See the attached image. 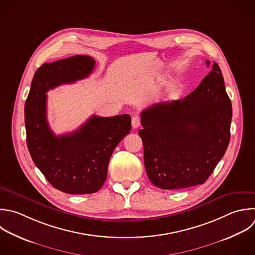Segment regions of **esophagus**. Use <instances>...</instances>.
Segmentation results:
<instances>
[{"label": "esophagus", "mask_w": 255, "mask_h": 255, "mask_svg": "<svg viewBox=\"0 0 255 255\" xmlns=\"http://www.w3.org/2000/svg\"><path fill=\"white\" fill-rule=\"evenodd\" d=\"M131 126H132L133 128H137L140 126V121L137 117H133L131 119Z\"/></svg>", "instance_id": "esophagus-1"}]
</instances>
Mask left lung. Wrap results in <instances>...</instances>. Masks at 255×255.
I'll return each instance as SVG.
<instances>
[{
    "label": "left lung",
    "mask_w": 255,
    "mask_h": 255,
    "mask_svg": "<svg viewBox=\"0 0 255 255\" xmlns=\"http://www.w3.org/2000/svg\"><path fill=\"white\" fill-rule=\"evenodd\" d=\"M231 118V102L216 63L184 99L143 110L138 134L150 182L162 189L204 183L226 151Z\"/></svg>",
    "instance_id": "obj_1"
}]
</instances>
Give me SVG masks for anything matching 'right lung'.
<instances>
[{"mask_svg":"<svg viewBox=\"0 0 255 255\" xmlns=\"http://www.w3.org/2000/svg\"><path fill=\"white\" fill-rule=\"evenodd\" d=\"M95 60L77 55L45 63L36 72L25 104L27 144L36 166L57 189L70 194L97 192L107 179L113 151L130 132L129 115L92 116L72 133L56 135L47 121V92L90 76Z\"/></svg>","mask_w":255,"mask_h":255,"instance_id":"1","label":"right lung"}]
</instances>
